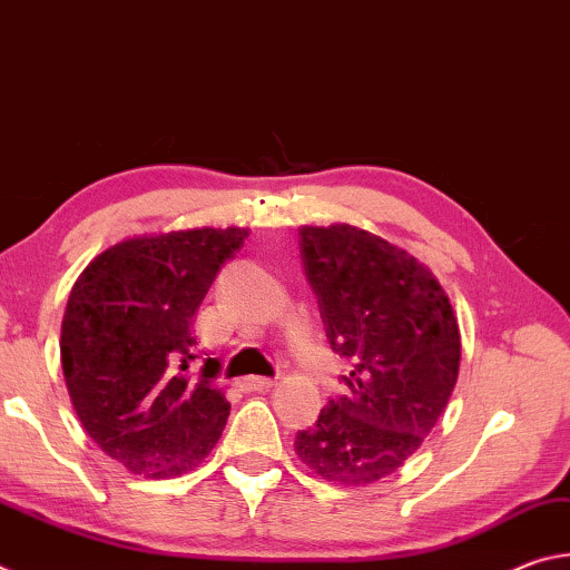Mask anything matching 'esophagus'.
<instances>
[{
    "label": "esophagus",
    "mask_w": 570,
    "mask_h": 570,
    "mask_svg": "<svg viewBox=\"0 0 570 570\" xmlns=\"http://www.w3.org/2000/svg\"><path fill=\"white\" fill-rule=\"evenodd\" d=\"M276 380L272 377H244L238 382V387L244 392H262V390H272Z\"/></svg>",
    "instance_id": "esophagus-1"
}]
</instances>
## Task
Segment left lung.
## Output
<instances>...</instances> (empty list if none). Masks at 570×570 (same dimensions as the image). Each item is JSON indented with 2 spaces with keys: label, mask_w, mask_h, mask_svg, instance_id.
Segmentation results:
<instances>
[{
  "label": "left lung",
  "mask_w": 570,
  "mask_h": 570,
  "mask_svg": "<svg viewBox=\"0 0 570 570\" xmlns=\"http://www.w3.org/2000/svg\"><path fill=\"white\" fill-rule=\"evenodd\" d=\"M298 246L346 394L296 435L316 475L364 488L412 458L458 382L460 326L448 294L407 250L350 224L302 226Z\"/></svg>",
  "instance_id": "obj_1"
}]
</instances>
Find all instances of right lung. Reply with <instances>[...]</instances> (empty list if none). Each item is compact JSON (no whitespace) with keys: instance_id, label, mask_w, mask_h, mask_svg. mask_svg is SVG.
<instances>
[{"instance_id":"right-lung-1","label":"right lung","mask_w":570,"mask_h":570,"mask_svg":"<svg viewBox=\"0 0 570 570\" xmlns=\"http://www.w3.org/2000/svg\"><path fill=\"white\" fill-rule=\"evenodd\" d=\"M246 236L230 226L125 238L72 286L60 340L67 392L85 432L135 475L198 468L226 428L218 362L188 374L193 316Z\"/></svg>"}]
</instances>
